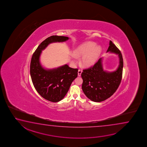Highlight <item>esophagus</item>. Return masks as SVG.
Listing matches in <instances>:
<instances>
[{"instance_id": "obj_1", "label": "esophagus", "mask_w": 147, "mask_h": 147, "mask_svg": "<svg viewBox=\"0 0 147 147\" xmlns=\"http://www.w3.org/2000/svg\"><path fill=\"white\" fill-rule=\"evenodd\" d=\"M82 70L79 69L78 70V76H81V75L82 74Z\"/></svg>"}]
</instances>
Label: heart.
I'll list each match as a JSON object with an SVG mask.
<instances>
[{
	"label": "heart",
	"mask_w": 147,
	"mask_h": 147,
	"mask_svg": "<svg viewBox=\"0 0 147 147\" xmlns=\"http://www.w3.org/2000/svg\"><path fill=\"white\" fill-rule=\"evenodd\" d=\"M101 52V48L99 46H96L95 42H87L80 45L74 50V55H72V59L75 61L76 60L75 56L77 57H82V64L86 67H90L97 61Z\"/></svg>",
	"instance_id": "heart-1"
}]
</instances>
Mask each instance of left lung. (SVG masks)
Masks as SVG:
<instances>
[{
  "mask_svg": "<svg viewBox=\"0 0 147 147\" xmlns=\"http://www.w3.org/2000/svg\"><path fill=\"white\" fill-rule=\"evenodd\" d=\"M118 55L119 65L117 70L107 72L103 68L102 59L95 65L83 70L82 88L86 96L94 102L105 101L114 94L119 87L122 79L123 62L121 53L111 40L107 52Z\"/></svg>",
  "mask_w": 147,
  "mask_h": 147,
  "instance_id": "obj_1",
  "label": "left lung"
}]
</instances>
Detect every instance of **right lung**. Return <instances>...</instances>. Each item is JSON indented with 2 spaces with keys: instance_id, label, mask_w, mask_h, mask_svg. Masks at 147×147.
<instances>
[{
  "instance_id": "1",
  "label": "right lung",
  "mask_w": 147,
  "mask_h": 147,
  "mask_svg": "<svg viewBox=\"0 0 147 147\" xmlns=\"http://www.w3.org/2000/svg\"><path fill=\"white\" fill-rule=\"evenodd\" d=\"M68 39V37L57 35L48 37L38 46L31 58L30 71L33 84L42 98L51 102H59L64 98L73 81L77 77L78 69L67 64L46 69L40 63V55L49 44L63 42Z\"/></svg>"
}]
</instances>
